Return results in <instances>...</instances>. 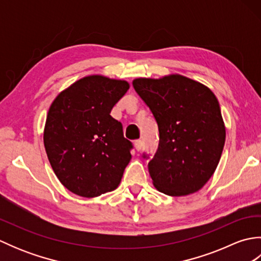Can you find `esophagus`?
I'll return each instance as SVG.
<instances>
[{
  "label": "esophagus",
  "instance_id": "esophagus-1",
  "mask_svg": "<svg viewBox=\"0 0 261 261\" xmlns=\"http://www.w3.org/2000/svg\"><path fill=\"white\" fill-rule=\"evenodd\" d=\"M135 147L137 149V151H140L142 148V141L141 140H136L135 141Z\"/></svg>",
  "mask_w": 261,
  "mask_h": 261
}]
</instances>
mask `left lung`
Here are the masks:
<instances>
[{"instance_id":"obj_1","label":"left lung","mask_w":261,"mask_h":261,"mask_svg":"<svg viewBox=\"0 0 261 261\" xmlns=\"http://www.w3.org/2000/svg\"><path fill=\"white\" fill-rule=\"evenodd\" d=\"M132 85L158 124V149L148 164L153 186L169 196L199 191L218 167L225 142L214 93L178 74L136 79Z\"/></svg>"}]
</instances>
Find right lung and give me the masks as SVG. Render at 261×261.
Listing matches in <instances>:
<instances>
[{
    "label": "right lung",
    "mask_w": 261,
    "mask_h": 261,
    "mask_svg": "<svg viewBox=\"0 0 261 261\" xmlns=\"http://www.w3.org/2000/svg\"><path fill=\"white\" fill-rule=\"evenodd\" d=\"M129 83L90 75L60 92L49 108L43 143L54 173L71 193L96 197L114 191L132 143L110 115Z\"/></svg>",
    "instance_id": "1"
}]
</instances>
